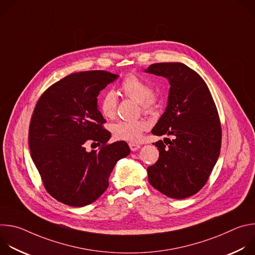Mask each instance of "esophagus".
Masks as SVG:
<instances>
[{
    "label": "esophagus",
    "mask_w": 255,
    "mask_h": 255,
    "mask_svg": "<svg viewBox=\"0 0 255 255\" xmlns=\"http://www.w3.org/2000/svg\"><path fill=\"white\" fill-rule=\"evenodd\" d=\"M129 147H130V149H131L132 151H136L137 149H139V148H140V145H139V144H137V143L130 142V143H129Z\"/></svg>",
    "instance_id": "1"
}]
</instances>
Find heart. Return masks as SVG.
<instances>
[{
	"instance_id": "1",
	"label": "heart",
	"mask_w": 255,
	"mask_h": 255,
	"mask_svg": "<svg viewBox=\"0 0 255 255\" xmlns=\"http://www.w3.org/2000/svg\"><path fill=\"white\" fill-rule=\"evenodd\" d=\"M120 90L122 94L139 103L141 111L147 115H154L159 109V99L153 93L152 87L136 75L130 74L124 78ZM117 97L114 92H105L100 101L99 108L105 118L113 119L117 111ZM149 128L147 121L143 119L133 121H119L112 125L111 130L116 139L125 141H138L142 133Z\"/></svg>"
}]
</instances>
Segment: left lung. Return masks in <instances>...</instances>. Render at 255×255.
<instances>
[{"instance_id":"1","label":"left lung","mask_w":255,"mask_h":255,"mask_svg":"<svg viewBox=\"0 0 255 255\" xmlns=\"http://www.w3.org/2000/svg\"><path fill=\"white\" fill-rule=\"evenodd\" d=\"M146 71L166 78L170 84L166 110L151 132L174 136L155 142L159 157L147 167L148 180L163 195L185 199L206 185L219 157V114L204 80L186 64L153 63Z\"/></svg>"}]
</instances>
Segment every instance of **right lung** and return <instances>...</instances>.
I'll list each match as a JSON object with an SVG mask.
<instances>
[{
    "mask_svg": "<svg viewBox=\"0 0 255 255\" xmlns=\"http://www.w3.org/2000/svg\"><path fill=\"white\" fill-rule=\"evenodd\" d=\"M118 78L106 70L70 74L38 99L29 125V148L47 193L58 202L83 207L109 187L116 162L130 153L125 141L108 143L111 133L97 108V97ZM96 141L98 151L85 145Z\"/></svg>",
    "mask_w": 255,
    "mask_h": 255,
    "instance_id": "obj_1",
    "label": "right lung"
}]
</instances>
